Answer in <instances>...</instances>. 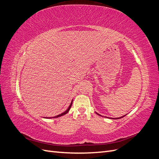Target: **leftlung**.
<instances>
[{
  "mask_svg": "<svg viewBox=\"0 0 159 159\" xmlns=\"http://www.w3.org/2000/svg\"><path fill=\"white\" fill-rule=\"evenodd\" d=\"M97 114H98V115H99V114H98V113H97ZM124 116H125V115H124ZM124 116H123V117H124ZM123 117H118V118H115V119H120V118H122ZM113 119H114V118H113Z\"/></svg>",
  "mask_w": 159,
  "mask_h": 159,
  "instance_id": "left-lung-1",
  "label": "left lung"
}]
</instances>
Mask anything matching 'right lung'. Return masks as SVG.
Segmentation results:
<instances>
[{"instance_id":"add662e5","label":"right lung","mask_w":159,"mask_h":159,"mask_svg":"<svg viewBox=\"0 0 159 159\" xmlns=\"http://www.w3.org/2000/svg\"><path fill=\"white\" fill-rule=\"evenodd\" d=\"M72 102H73V100L71 101V103H70V106H69V107L68 108V109H67L66 111H64V113H61V114H60V115H57V116H55V117H53L52 118H57V117H61V116H62V115H66L67 113H68L69 111H70V108H71V105H72ZM46 118H51V117H46Z\"/></svg>"}]
</instances>
